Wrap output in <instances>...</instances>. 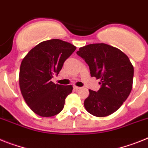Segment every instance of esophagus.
Here are the masks:
<instances>
[{
    "label": "esophagus",
    "instance_id": "esophagus-1",
    "mask_svg": "<svg viewBox=\"0 0 148 148\" xmlns=\"http://www.w3.org/2000/svg\"><path fill=\"white\" fill-rule=\"evenodd\" d=\"M74 89H80V86H74Z\"/></svg>",
    "mask_w": 148,
    "mask_h": 148
}]
</instances>
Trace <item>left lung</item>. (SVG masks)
Instances as JSON below:
<instances>
[{
  "label": "left lung",
  "instance_id": "1",
  "mask_svg": "<svg viewBox=\"0 0 148 148\" xmlns=\"http://www.w3.org/2000/svg\"><path fill=\"white\" fill-rule=\"evenodd\" d=\"M89 65L91 77L101 82L97 92L89 89L84 107L89 114L102 117L118 110L131 92L134 68L127 56L105 43H93L77 52Z\"/></svg>",
  "mask_w": 148,
  "mask_h": 148
}]
</instances>
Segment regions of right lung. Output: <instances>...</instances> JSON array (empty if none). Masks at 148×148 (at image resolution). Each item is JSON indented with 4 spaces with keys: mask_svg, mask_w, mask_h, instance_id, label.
Masks as SVG:
<instances>
[{
    "mask_svg": "<svg viewBox=\"0 0 148 148\" xmlns=\"http://www.w3.org/2000/svg\"><path fill=\"white\" fill-rule=\"evenodd\" d=\"M75 49L73 44L62 40H49L34 47L23 59L19 87L26 104L36 114L49 117L63 109L73 87L55 84L51 79L59 74L64 61Z\"/></svg>",
    "mask_w": 148,
    "mask_h": 148,
    "instance_id": "right-lung-1",
    "label": "right lung"
}]
</instances>
